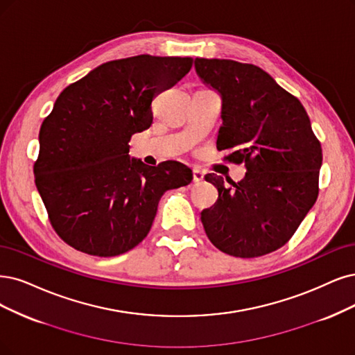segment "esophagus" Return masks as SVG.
<instances>
[{"mask_svg": "<svg viewBox=\"0 0 355 355\" xmlns=\"http://www.w3.org/2000/svg\"><path fill=\"white\" fill-rule=\"evenodd\" d=\"M203 178H205V175L200 169H193V182L199 184V182L203 181Z\"/></svg>", "mask_w": 355, "mask_h": 355, "instance_id": "esophagus-1", "label": "esophagus"}]
</instances>
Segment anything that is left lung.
I'll return each mask as SVG.
<instances>
[{
  "label": "left lung",
  "mask_w": 355,
  "mask_h": 355,
  "mask_svg": "<svg viewBox=\"0 0 355 355\" xmlns=\"http://www.w3.org/2000/svg\"><path fill=\"white\" fill-rule=\"evenodd\" d=\"M202 80L218 90L222 127L218 150L245 165L240 182L216 174V203L202 211L207 239L230 256L250 259L285 245L319 194L322 146L301 102L257 65L196 58Z\"/></svg>",
  "instance_id": "left-lung-1"
}]
</instances>
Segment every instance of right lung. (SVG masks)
I'll use <instances>...</instances> for the list:
<instances>
[{
	"instance_id": "add662e5",
	"label": "right lung",
	"mask_w": 355,
	"mask_h": 355,
	"mask_svg": "<svg viewBox=\"0 0 355 355\" xmlns=\"http://www.w3.org/2000/svg\"><path fill=\"white\" fill-rule=\"evenodd\" d=\"M191 65L190 57L114 60L61 92L39 131L33 173L64 243L90 256L123 254L149 234L162 194L190 184L189 166L144 165L131 159L128 141L150 127L155 96Z\"/></svg>"
}]
</instances>
